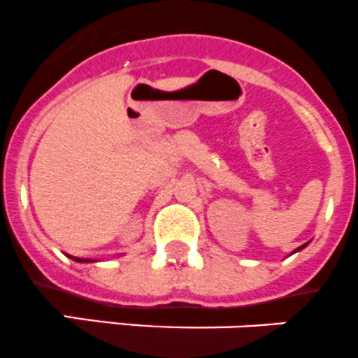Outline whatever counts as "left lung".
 I'll use <instances>...</instances> for the list:
<instances>
[{
  "instance_id": "obj_1",
  "label": "left lung",
  "mask_w": 358,
  "mask_h": 358,
  "mask_svg": "<svg viewBox=\"0 0 358 358\" xmlns=\"http://www.w3.org/2000/svg\"><path fill=\"white\" fill-rule=\"evenodd\" d=\"M301 248H304V246H299V248H297V250H301Z\"/></svg>"
}]
</instances>
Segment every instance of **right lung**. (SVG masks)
<instances>
[{
  "mask_svg": "<svg viewBox=\"0 0 358 358\" xmlns=\"http://www.w3.org/2000/svg\"><path fill=\"white\" fill-rule=\"evenodd\" d=\"M73 259H75V260H76V262H83V260H82V259H76V257H73Z\"/></svg>",
  "mask_w": 358,
  "mask_h": 358,
  "instance_id": "right-lung-1",
  "label": "right lung"
}]
</instances>
